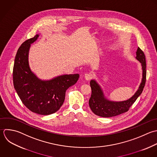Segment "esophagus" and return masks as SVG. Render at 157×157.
<instances>
[{
    "label": "esophagus",
    "instance_id": "esophagus-1",
    "mask_svg": "<svg viewBox=\"0 0 157 157\" xmlns=\"http://www.w3.org/2000/svg\"><path fill=\"white\" fill-rule=\"evenodd\" d=\"M92 74H90V73H86V74H85V75H84V78H85V79L87 80V81H89V80H90L92 78Z\"/></svg>",
    "mask_w": 157,
    "mask_h": 157
}]
</instances>
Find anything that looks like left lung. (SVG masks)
Returning a JSON list of instances; mask_svg holds the SVG:
<instances>
[{
  "mask_svg": "<svg viewBox=\"0 0 157 157\" xmlns=\"http://www.w3.org/2000/svg\"><path fill=\"white\" fill-rule=\"evenodd\" d=\"M136 59L141 63L143 79L138 90L132 97L127 100L117 102L107 100L97 81L95 80L90 81V85L92 89V94L89 104L91 110L95 114L103 117H111L127 112L142 94L146 80V62L145 54L139 47L136 51Z\"/></svg>",
  "mask_w": 157,
  "mask_h": 157,
  "instance_id": "8db88e82",
  "label": "left lung"
}]
</instances>
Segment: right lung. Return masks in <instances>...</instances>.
Wrapping results in <instances>:
<instances>
[{
    "label": "right lung",
    "instance_id": "1",
    "mask_svg": "<svg viewBox=\"0 0 157 157\" xmlns=\"http://www.w3.org/2000/svg\"><path fill=\"white\" fill-rule=\"evenodd\" d=\"M25 41L19 48L13 70L14 87L22 103L32 112L49 115L57 111L63 105L66 90L76 84L79 74L64 75L48 81L38 79L29 65L30 44L38 37Z\"/></svg>",
    "mask_w": 157,
    "mask_h": 157
}]
</instances>
